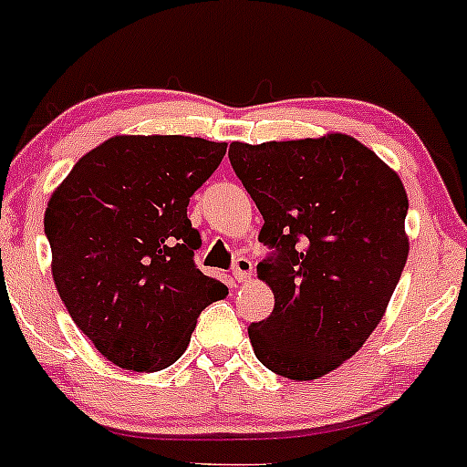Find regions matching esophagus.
Returning <instances> with one entry per match:
<instances>
[{
	"instance_id": "obj_1",
	"label": "esophagus",
	"mask_w": 467,
	"mask_h": 467,
	"mask_svg": "<svg viewBox=\"0 0 467 467\" xmlns=\"http://www.w3.org/2000/svg\"><path fill=\"white\" fill-rule=\"evenodd\" d=\"M250 273H253V261H250L248 257H237V259H234L233 275H234V279L239 281V284L248 279Z\"/></svg>"
}]
</instances>
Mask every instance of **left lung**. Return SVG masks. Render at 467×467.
<instances>
[{
  "instance_id": "obj_1",
  "label": "left lung",
  "mask_w": 467,
  "mask_h": 467,
  "mask_svg": "<svg viewBox=\"0 0 467 467\" xmlns=\"http://www.w3.org/2000/svg\"><path fill=\"white\" fill-rule=\"evenodd\" d=\"M230 163L257 203V265L275 295L250 324L254 355L275 375L310 381L339 368L372 335L408 259L401 179L355 137L233 141Z\"/></svg>"
}]
</instances>
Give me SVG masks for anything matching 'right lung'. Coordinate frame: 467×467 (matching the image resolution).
Masks as SVG:
<instances>
[{
	"label": "right lung",
	"mask_w": 467,
	"mask_h": 467,
	"mask_svg": "<svg viewBox=\"0 0 467 467\" xmlns=\"http://www.w3.org/2000/svg\"><path fill=\"white\" fill-rule=\"evenodd\" d=\"M225 143L117 135L86 152L50 197L44 230L66 310L115 366L157 372L191 343L197 317L228 288L194 265L191 197Z\"/></svg>",
	"instance_id": "obj_1"
}]
</instances>
